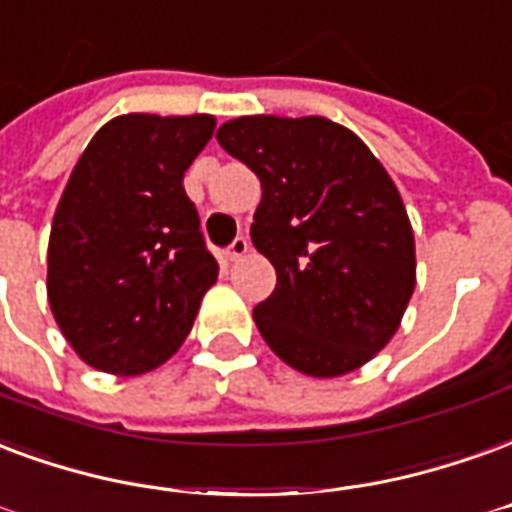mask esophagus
Returning <instances> with one entry per match:
<instances>
[{
	"mask_svg": "<svg viewBox=\"0 0 512 512\" xmlns=\"http://www.w3.org/2000/svg\"><path fill=\"white\" fill-rule=\"evenodd\" d=\"M248 251H251V242H248V237H237V240L229 245V251H226V259L240 261Z\"/></svg>",
	"mask_w": 512,
	"mask_h": 512,
	"instance_id": "34e87169",
	"label": "esophagus"
}]
</instances>
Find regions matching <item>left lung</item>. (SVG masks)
Here are the masks:
<instances>
[{
    "instance_id": "8db88e82",
    "label": "left lung",
    "mask_w": 512,
    "mask_h": 512,
    "mask_svg": "<svg viewBox=\"0 0 512 512\" xmlns=\"http://www.w3.org/2000/svg\"><path fill=\"white\" fill-rule=\"evenodd\" d=\"M215 138L261 182L251 240L278 275L253 308L261 338L316 379L374 360L417 281L412 223L390 174L363 138L324 117H237Z\"/></svg>"
}]
</instances>
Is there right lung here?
Listing matches in <instances>:
<instances>
[{"mask_svg":"<svg viewBox=\"0 0 512 512\" xmlns=\"http://www.w3.org/2000/svg\"><path fill=\"white\" fill-rule=\"evenodd\" d=\"M215 117L122 114L81 152L48 237V305L92 368L138 376L188 338L218 281L182 177Z\"/></svg>","mask_w":512,"mask_h":512,"instance_id":"1","label":"right lung"}]
</instances>
